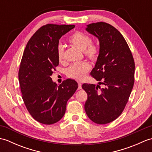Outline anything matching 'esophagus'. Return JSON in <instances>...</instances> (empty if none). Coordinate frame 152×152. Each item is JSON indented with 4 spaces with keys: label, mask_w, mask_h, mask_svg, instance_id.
<instances>
[{
    "label": "esophagus",
    "mask_w": 152,
    "mask_h": 152,
    "mask_svg": "<svg viewBox=\"0 0 152 152\" xmlns=\"http://www.w3.org/2000/svg\"><path fill=\"white\" fill-rule=\"evenodd\" d=\"M82 89V83H78V90H80V89Z\"/></svg>",
    "instance_id": "obj_1"
}]
</instances>
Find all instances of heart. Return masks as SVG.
<instances>
[{
  "instance_id": "obj_1",
  "label": "heart",
  "mask_w": 152,
  "mask_h": 152,
  "mask_svg": "<svg viewBox=\"0 0 152 152\" xmlns=\"http://www.w3.org/2000/svg\"><path fill=\"white\" fill-rule=\"evenodd\" d=\"M69 42L77 49L82 51L85 56L92 61L95 60L98 57L99 48L95 44H91V39L88 35L81 32H76L69 38ZM57 57L60 62L64 60V48L61 44L57 46ZM91 69V65L88 62L74 63L67 70V75L70 78L77 80L84 78L86 74Z\"/></svg>"
}]
</instances>
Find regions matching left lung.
Segmentation results:
<instances>
[{
  "mask_svg": "<svg viewBox=\"0 0 152 152\" xmlns=\"http://www.w3.org/2000/svg\"><path fill=\"white\" fill-rule=\"evenodd\" d=\"M86 30L99 41V53L91 76L99 85L83 83L88 94L84 108L89 118L106 124L118 118L129 98L134 82V62L122 34L111 25L98 22Z\"/></svg>",
  "mask_w": 152,
  "mask_h": 152,
  "instance_id": "8db88e82",
  "label": "left lung"
}]
</instances>
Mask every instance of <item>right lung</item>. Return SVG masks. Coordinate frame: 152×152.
I'll use <instances>...</instances> for the list:
<instances>
[{"label": "right lung", "mask_w": 152, "mask_h": 152, "mask_svg": "<svg viewBox=\"0 0 152 152\" xmlns=\"http://www.w3.org/2000/svg\"><path fill=\"white\" fill-rule=\"evenodd\" d=\"M74 27L44 25L30 38L24 50L19 70L22 98L32 117L41 124L59 121L65 114L68 100L78 88L74 80L67 79L58 86L51 78L59 64V39Z\"/></svg>", "instance_id": "right-lung-1"}]
</instances>
